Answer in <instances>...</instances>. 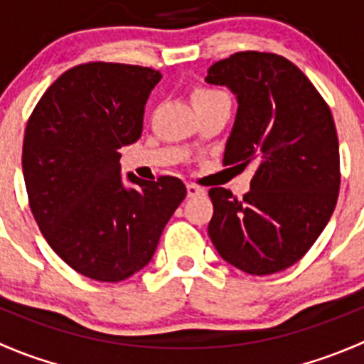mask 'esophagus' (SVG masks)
Masks as SVG:
<instances>
[{"label": "esophagus", "instance_id": "34e87169", "mask_svg": "<svg viewBox=\"0 0 364 364\" xmlns=\"http://www.w3.org/2000/svg\"><path fill=\"white\" fill-rule=\"evenodd\" d=\"M203 193H204V188H200V186L193 185V183H188V185H186V196H188L190 199L197 196H203Z\"/></svg>", "mask_w": 364, "mask_h": 364}]
</instances>
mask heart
I'll use <instances>...</instances> for the list:
<instances>
[{"label":"heart","mask_w":364,"mask_h":364,"mask_svg":"<svg viewBox=\"0 0 364 364\" xmlns=\"http://www.w3.org/2000/svg\"><path fill=\"white\" fill-rule=\"evenodd\" d=\"M193 98H196V104H209V102L216 100H229L223 91L215 90V87H197L196 93H193Z\"/></svg>","instance_id":"1"}]
</instances>
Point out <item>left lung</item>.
Returning <instances> with one entry per match:
<instances>
[{"instance_id":"1","label":"left lung","mask_w":364,"mask_h":364,"mask_svg":"<svg viewBox=\"0 0 364 364\" xmlns=\"http://www.w3.org/2000/svg\"><path fill=\"white\" fill-rule=\"evenodd\" d=\"M205 82L227 86L237 98L223 165L255 167L243 199L209 190V237L220 257L245 273L287 269L317 241L338 199L331 111L310 79L278 54L236 53L216 61Z\"/></svg>"}]
</instances>
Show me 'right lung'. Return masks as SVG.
<instances>
[{"instance_id": "obj_1", "label": "right lung", "mask_w": 364, "mask_h": 364, "mask_svg": "<svg viewBox=\"0 0 364 364\" xmlns=\"http://www.w3.org/2000/svg\"><path fill=\"white\" fill-rule=\"evenodd\" d=\"M159 70L77 65L58 77L29 116L23 174L29 208L54 252L77 273L121 282L151 260L165 223L185 199L181 179L121 178L119 151L142 134Z\"/></svg>"}]
</instances>
